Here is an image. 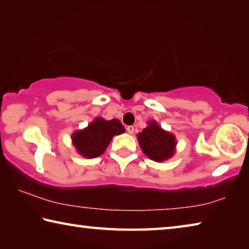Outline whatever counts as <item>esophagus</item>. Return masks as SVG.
Segmentation results:
<instances>
[{
  "instance_id": "obj_1",
  "label": "esophagus",
  "mask_w": 249,
  "mask_h": 249,
  "mask_svg": "<svg viewBox=\"0 0 249 249\" xmlns=\"http://www.w3.org/2000/svg\"><path fill=\"white\" fill-rule=\"evenodd\" d=\"M126 130H127V133L128 134H134V130H135V128H134V126H127V127H126Z\"/></svg>"
}]
</instances>
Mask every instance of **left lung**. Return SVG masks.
<instances>
[{
	"mask_svg": "<svg viewBox=\"0 0 249 249\" xmlns=\"http://www.w3.org/2000/svg\"><path fill=\"white\" fill-rule=\"evenodd\" d=\"M137 140L142 153L154 161H165L175 155V135L163 130L157 122H148V126L137 135Z\"/></svg>",
	"mask_w": 249,
	"mask_h": 249,
	"instance_id": "8db88e82",
	"label": "left lung"
}]
</instances>
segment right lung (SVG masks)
<instances>
[{
    "label": "right lung",
    "instance_id": "obj_1",
    "mask_svg": "<svg viewBox=\"0 0 249 249\" xmlns=\"http://www.w3.org/2000/svg\"><path fill=\"white\" fill-rule=\"evenodd\" d=\"M124 132V126L117 119L105 121L102 117H96L88 127L74 132L71 138L80 155L86 158H95L104 153L113 136Z\"/></svg>",
    "mask_w": 249,
    "mask_h": 249
}]
</instances>
